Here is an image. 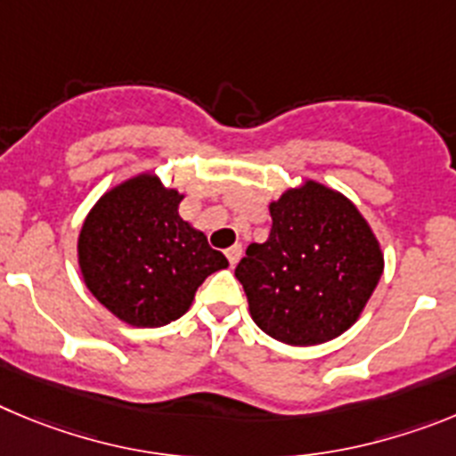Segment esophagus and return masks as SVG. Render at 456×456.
Wrapping results in <instances>:
<instances>
[{"label":"esophagus","mask_w":456,"mask_h":456,"mask_svg":"<svg viewBox=\"0 0 456 456\" xmlns=\"http://www.w3.org/2000/svg\"><path fill=\"white\" fill-rule=\"evenodd\" d=\"M240 256H243V245H232V248L227 249V258L232 265H236L238 261H240Z\"/></svg>","instance_id":"obj_1"}]
</instances>
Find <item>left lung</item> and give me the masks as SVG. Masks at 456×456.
I'll list each match as a JSON object with an SVG mask.
<instances>
[{
  "mask_svg": "<svg viewBox=\"0 0 456 456\" xmlns=\"http://www.w3.org/2000/svg\"><path fill=\"white\" fill-rule=\"evenodd\" d=\"M273 229L236 265L249 315L289 346H318L350 330L370 299L384 254L370 224L318 182L270 202Z\"/></svg>",
  "mask_w": 456,
  "mask_h": 456,
  "instance_id": "obj_1",
  "label": "left lung"
}]
</instances>
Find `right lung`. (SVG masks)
I'll return each instance as SVG.
<instances>
[{
  "label": "right lung",
  "mask_w": 456,
  "mask_h": 456,
  "mask_svg": "<svg viewBox=\"0 0 456 456\" xmlns=\"http://www.w3.org/2000/svg\"><path fill=\"white\" fill-rule=\"evenodd\" d=\"M183 195L157 175H136L106 191L79 232V268L100 305L131 327L182 318L223 252L179 216Z\"/></svg>",
  "instance_id": "right-lung-1"
}]
</instances>
